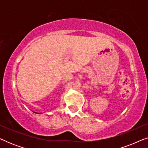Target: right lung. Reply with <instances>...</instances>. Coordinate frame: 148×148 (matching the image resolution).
Returning <instances> with one entry per match:
<instances>
[{"label":"right lung","mask_w":148,"mask_h":148,"mask_svg":"<svg viewBox=\"0 0 148 148\" xmlns=\"http://www.w3.org/2000/svg\"><path fill=\"white\" fill-rule=\"evenodd\" d=\"M37 114H38V113H37Z\"/></svg>","instance_id":"1"}]
</instances>
